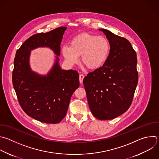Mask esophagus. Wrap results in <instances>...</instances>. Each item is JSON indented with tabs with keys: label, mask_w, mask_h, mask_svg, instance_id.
<instances>
[{
	"label": "esophagus",
	"mask_w": 159,
	"mask_h": 159,
	"mask_svg": "<svg viewBox=\"0 0 159 159\" xmlns=\"http://www.w3.org/2000/svg\"><path fill=\"white\" fill-rule=\"evenodd\" d=\"M84 75L83 74H80L79 75V81H80V84H82L83 83V79H84Z\"/></svg>",
	"instance_id": "1"
}]
</instances>
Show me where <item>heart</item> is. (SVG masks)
Here are the masks:
<instances>
[{
	"label": "heart",
	"instance_id": "1",
	"mask_svg": "<svg viewBox=\"0 0 159 159\" xmlns=\"http://www.w3.org/2000/svg\"><path fill=\"white\" fill-rule=\"evenodd\" d=\"M61 51L69 64L78 63L81 56L82 64L90 70H95L107 62L111 52V43L103 36L82 33L70 40V47L64 45Z\"/></svg>",
	"mask_w": 159,
	"mask_h": 159
}]
</instances>
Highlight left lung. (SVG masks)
Instances as JSON below:
<instances>
[{
    "label": "left lung",
    "instance_id": "left-lung-1",
    "mask_svg": "<svg viewBox=\"0 0 159 159\" xmlns=\"http://www.w3.org/2000/svg\"><path fill=\"white\" fill-rule=\"evenodd\" d=\"M100 31L111 43L105 64L89 72L83 80L89 106L98 120L113 119L130 107L138 83L137 54L126 39L109 30Z\"/></svg>",
    "mask_w": 159,
    "mask_h": 159
}]
</instances>
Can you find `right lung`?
Masks as SVG:
<instances>
[{"mask_svg": "<svg viewBox=\"0 0 159 159\" xmlns=\"http://www.w3.org/2000/svg\"><path fill=\"white\" fill-rule=\"evenodd\" d=\"M66 27L30 37L17 50L12 83L23 111L32 118L47 124H58L66 116L74 91L79 87V73L62 69L59 65L61 43ZM48 47L57 56L46 75L33 71L30 66L31 51Z\"/></svg>", "mask_w": 159, "mask_h": 159, "instance_id": "1", "label": "right lung"}]
</instances>
